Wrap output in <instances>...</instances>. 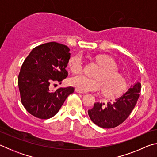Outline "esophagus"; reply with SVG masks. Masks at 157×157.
I'll return each mask as SVG.
<instances>
[{
	"label": "esophagus",
	"mask_w": 157,
	"mask_h": 157,
	"mask_svg": "<svg viewBox=\"0 0 157 157\" xmlns=\"http://www.w3.org/2000/svg\"><path fill=\"white\" fill-rule=\"evenodd\" d=\"M75 92L78 93V94H84V92L80 91H79V89H75Z\"/></svg>",
	"instance_id": "1"
}]
</instances>
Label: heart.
<instances>
[{"instance_id": "1", "label": "heart", "mask_w": 157, "mask_h": 157, "mask_svg": "<svg viewBox=\"0 0 157 157\" xmlns=\"http://www.w3.org/2000/svg\"><path fill=\"white\" fill-rule=\"evenodd\" d=\"M96 62L101 70L95 75L96 79L85 75H77L70 79V84L82 92H98L104 89L105 94L116 96L125 89L126 82L118 73V66L115 60L107 55L96 57ZM68 66L73 73L78 74L83 71V57L81 53L71 56L68 61Z\"/></svg>"}]
</instances>
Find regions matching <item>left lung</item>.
<instances>
[{"mask_svg":"<svg viewBox=\"0 0 157 157\" xmlns=\"http://www.w3.org/2000/svg\"><path fill=\"white\" fill-rule=\"evenodd\" d=\"M141 84L136 81L130 85L127 92L107 104L95 102L88 111L93 123L102 128H113L128 118L139 97Z\"/></svg>","mask_w":157,"mask_h":157,"instance_id":"left-lung-1","label":"left lung"}]
</instances>
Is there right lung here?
I'll return each mask as SVG.
<instances>
[{"mask_svg":"<svg viewBox=\"0 0 157 157\" xmlns=\"http://www.w3.org/2000/svg\"><path fill=\"white\" fill-rule=\"evenodd\" d=\"M70 49L65 45L49 42L34 48L23 63L18 85L21 102L32 115L48 119L56 114L69 95L71 86L50 91L53 82L62 84L68 75L66 70L71 57Z\"/></svg>","mask_w":157,"mask_h":157,"instance_id":"obj_1","label":"right lung"}]
</instances>
